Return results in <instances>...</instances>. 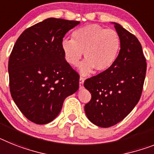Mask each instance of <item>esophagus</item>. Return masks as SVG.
Segmentation results:
<instances>
[{"label":"esophagus","instance_id":"esophagus-1","mask_svg":"<svg viewBox=\"0 0 154 154\" xmlns=\"http://www.w3.org/2000/svg\"><path fill=\"white\" fill-rule=\"evenodd\" d=\"M84 81H85V79H84L83 77H80V80H79V85H80V88H83V84H84Z\"/></svg>","mask_w":154,"mask_h":154}]
</instances>
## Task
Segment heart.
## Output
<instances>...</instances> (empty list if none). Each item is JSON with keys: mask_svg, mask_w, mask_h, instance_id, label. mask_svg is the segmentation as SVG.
Segmentation results:
<instances>
[{"mask_svg": "<svg viewBox=\"0 0 154 154\" xmlns=\"http://www.w3.org/2000/svg\"><path fill=\"white\" fill-rule=\"evenodd\" d=\"M73 40L65 38L61 48L65 59L72 66L78 65L84 52L85 59L79 66L80 73L87 76L94 70L104 72L115 63L121 49V38L115 30L89 24L76 29Z\"/></svg>", "mask_w": 154, "mask_h": 154, "instance_id": "1", "label": "heart"}]
</instances>
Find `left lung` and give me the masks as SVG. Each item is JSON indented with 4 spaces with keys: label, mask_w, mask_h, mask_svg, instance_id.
<instances>
[{
    "label": "left lung",
    "mask_w": 154,
    "mask_h": 154,
    "mask_svg": "<svg viewBox=\"0 0 154 154\" xmlns=\"http://www.w3.org/2000/svg\"><path fill=\"white\" fill-rule=\"evenodd\" d=\"M111 23L121 38L118 56L109 69L84 83L91 95L85 106L86 116L91 123L102 128L119 123L131 113L139 101L146 72L139 40L118 23Z\"/></svg>",
    "instance_id": "8db88e82"
}]
</instances>
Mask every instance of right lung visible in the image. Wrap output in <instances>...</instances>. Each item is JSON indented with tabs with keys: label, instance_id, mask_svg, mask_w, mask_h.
I'll return each instance as SVG.
<instances>
[{
	"label": "right lung",
	"instance_id": "right-lung-1",
	"mask_svg": "<svg viewBox=\"0 0 154 154\" xmlns=\"http://www.w3.org/2000/svg\"><path fill=\"white\" fill-rule=\"evenodd\" d=\"M78 21L48 18L23 31L8 61L10 91L28 120L50 123L66 97L79 88V75L66 61L61 43Z\"/></svg>",
	"mask_w": 154,
	"mask_h": 154
}]
</instances>
